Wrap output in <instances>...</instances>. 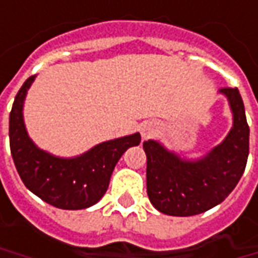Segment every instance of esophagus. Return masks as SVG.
<instances>
[{"instance_id": "34e87169", "label": "esophagus", "mask_w": 258, "mask_h": 258, "mask_svg": "<svg viewBox=\"0 0 258 258\" xmlns=\"http://www.w3.org/2000/svg\"><path fill=\"white\" fill-rule=\"evenodd\" d=\"M157 131H158V125H157L156 122H146V124H143V127H141V136L143 138H150L151 136H154Z\"/></svg>"}]
</instances>
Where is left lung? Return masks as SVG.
Segmentation results:
<instances>
[{
	"mask_svg": "<svg viewBox=\"0 0 258 258\" xmlns=\"http://www.w3.org/2000/svg\"><path fill=\"white\" fill-rule=\"evenodd\" d=\"M233 111V127L224 141L200 160H182L154 140L144 141L147 194L158 211L188 217L216 207L234 190L244 173L250 128L237 88H221Z\"/></svg>",
	"mask_w": 258,
	"mask_h": 258,
	"instance_id": "left-lung-1",
	"label": "left lung"
}]
</instances>
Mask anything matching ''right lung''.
I'll return each instance as SVG.
<instances>
[{"label":"right lung","mask_w":258,"mask_h":258,"mask_svg":"<svg viewBox=\"0 0 258 258\" xmlns=\"http://www.w3.org/2000/svg\"><path fill=\"white\" fill-rule=\"evenodd\" d=\"M31 76L15 95L10 112V147L15 168L25 187L41 200L62 210H81L101 200L112 170L127 148L138 146L141 136L115 138L93 147L83 156L59 158L41 150L28 137L23 107Z\"/></svg>","instance_id":"right-lung-1"}]
</instances>
